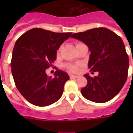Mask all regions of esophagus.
<instances>
[{"label":"esophagus","mask_w":133,"mask_h":133,"mask_svg":"<svg viewBox=\"0 0 133 133\" xmlns=\"http://www.w3.org/2000/svg\"><path fill=\"white\" fill-rule=\"evenodd\" d=\"M70 79H76V78H78V76H76V75H70Z\"/></svg>","instance_id":"obj_1"}]
</instances>
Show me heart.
<instances>
[{
    "mask_svg": "<svg viewBox=\"0 0 133 133\" xmlns=\"http://www.w3.org/2000/svg\"><path fill=\"white\" fill-rule=\"evenodd\" d=\"M79 43H77V45L79 44ZM65 67L68 70H70V72H77L79 70V66L77 64H65Z\"/></svg>",
    "mask_w": 133,
    "mask_h": 133,
    "instance_id": "obj_1",
    "label": "heart"
}]
</instances>
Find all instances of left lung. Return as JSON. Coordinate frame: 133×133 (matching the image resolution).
Returning a JSON list of instances; mask_svg holds the SVG:
<instances>
[{
  "label": "left lung",
  "instance_id": "8db88e82",
  "mask_svg": "<svg viewBox=\"0 0 133 133\" xmlns=\"http://www.w3.org/2000/svg\"><path fill=\"white\" fill-rule=\"evenodd\" d=\"M71 37L87 45L91 52L88 68L99 72L95 77L84 75L88 83L81 90L82 95L96 103L111 100L119 92L128 77L129 59L121 37L105 28L75 33Z\"/></svg>",
  "mask_w": 133,
  "mask_h": 133
}]
</instances>
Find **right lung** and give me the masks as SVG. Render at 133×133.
<instances>
[{"mask_svg": "<svg viewBox=\"0 0 133 133\" xmlns=\"http://www.w3.org/2000/svg\"><path fill=\"white\" fill-rule=\"evenodd\" d=\"M72 34L33 28L16 41L11 61V73L16 87L33 105L47 106L61 97L69 75L58 70L54 77H49L45 70L56 59V50Z\"/></svg>", "mask_w": 133, "mask_h": 133, "instance_id": "obj_1", "label": "right lung"}]
</instances>
